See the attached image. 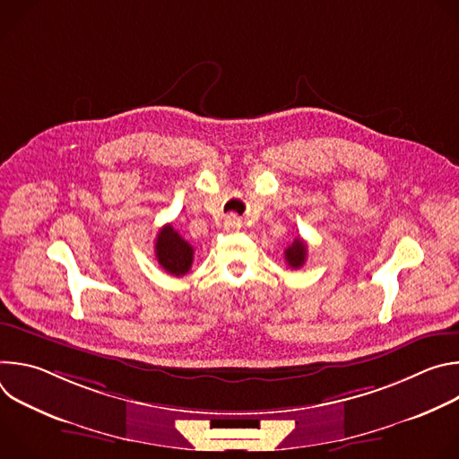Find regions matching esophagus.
Instances as JSON below:
<instances>
[{
    "instance_id": "1",
    "label": "esophagus",
    "mask_w": 459,
    "mask_h": 459,
    "mask_svg": "<svg viewBox=\"0 0 459 459\" xmlns=\"http://www.w3.org/2000/svg\"><path fill=\"white\" fill-rule=\"evenodd\" d=\"M223 229L227 232H238L241 229V220L236 214H229L223 221Z\"/></svg>"
}]
</instances>
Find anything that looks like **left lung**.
Listing matches in <instances>:
<instances>
[{
  "label": "left lung",
  "instance_id": "left-lung-1",
  "mask_svg": "<svg viewBox=\"0 0 459 459\" xmlns=\"http://www.w3.org/2000/svg\"><path fill=\"white\" fill-rule=\"evenodd\" d=\"M305 259H307V243L301 238H296L292 245L285 248V261L289 264V267L299 269L303 267Z\"/></svg>",
  "mask_w": 459,
  "mask_h": 459
}]
</instances>
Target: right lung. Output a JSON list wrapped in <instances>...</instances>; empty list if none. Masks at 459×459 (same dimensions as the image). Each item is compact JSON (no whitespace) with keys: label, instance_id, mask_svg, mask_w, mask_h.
I'll list each match as a JSON object with an SVG mask.
<instances>
[{"label":"right lung","instance_id":"1","mask_svg":"<svg viewBox=\"0 0 459 459\" xmlns=\"http://www.w3.org/2000/svg\"><path fill=\"white\" fill-rule=\"evenodd\" d=\"M156 257L158 264L172 276H185L194 259V248L185 241L172 225H165L156 238Z\"/></svg>","mask_w":459,"mask_h":459}]
</instances>
